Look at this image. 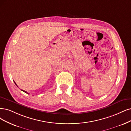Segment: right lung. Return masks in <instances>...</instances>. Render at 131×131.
<instances>
[{
  "label": "right lung",
  "mask_w": 131,
  "mask_h": 131,
  "mask_svg": "<svg viewBox=\"0 0 131 131\" xmlns=\"http://www.w3.org/2000/svg\"><path fill=\"white\" fill-rule=\"evenodd\" d=\"M14 83H15V84H16V85H17V84H16V83H15V82H14ZM21 91H23V92H25V93H27V94H28V93L27 92H26V91H24V90H21Z\"/></svg>",
  "instance_id": "obj_1"
}]
</instances>
